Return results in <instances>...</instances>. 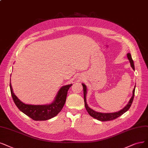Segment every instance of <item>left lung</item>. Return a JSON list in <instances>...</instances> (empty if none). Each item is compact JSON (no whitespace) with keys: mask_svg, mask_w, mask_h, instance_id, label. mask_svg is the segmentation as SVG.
Listing matches in <instances>:
<instances>
[{"mask_svg":"<svg viewBox=\"0 0 148 148\" xmlns=\"http://www.w3.org/2000/svg\"><path fill=\"white\" fill-rule=\"evenodd\" d=\"M127 57L128 60H129V62L130 63L131 67L134 70H135V66H134V63L133 60L131 57V54L130 53H128L127 54ZM83 86V89H84V102H85V106L87 112L89 113L90 116H91L92 118H94L99 121H111V120H113L116 119L122 115L125 112H126L130 108L131 105H132V103L133 102L134 98V95H135V85L134 86V88L132 91V96L131 97L127 104L125 106L122 110H119L116 112H113V113H101V112H96L94 110L91 109L86 103V95H87V88L86 86L84 84H82Z\"/></svg>","mask_w":148,"mask_h":148,"instance_id":"8db88e82","label":"left lung"}]
</instances>
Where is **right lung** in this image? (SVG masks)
I'll return each mask as SVG.
<instances>
[{
  "label": "right lung",
  "mask_w": 148,
  "mask_h": 148,
  "mask_svg": "<svg viewBox=\"0 0 148 148\" xmlns=\"http://www.w3.org/2000/svg\"><path fill=\"white\" fill-rule=\"evenodd\" d=\"M72 85H66L61 87L53 102L45 105L27 104L20 101L14 93L11 84V79L10 87L13 101L22 112L35 121H46L57 116L62 110L66 102L68 91Z\"/></svg>",
  "instance_id": "right-lung-1"
}]
</instances>
